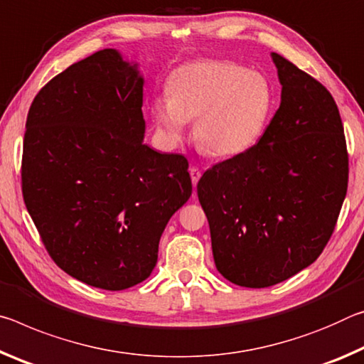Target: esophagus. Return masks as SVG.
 <instances>
[{"mask_svg": "<svg viewBox=\"0 0 364 364\" xmlns=\"http://www.w3.org/2000/svg\"><path fill=\"white\" fill-rule=\"evenodd\" d=\"M190 177H192V183H193V187H195L196 183H198L200 177H201V171L196 168V166H192V168H190Z\"/></svg>", "mask_w": 364, "mask_h": 364, "instance_id": "1", "label": "esophagus"}]
</instances>
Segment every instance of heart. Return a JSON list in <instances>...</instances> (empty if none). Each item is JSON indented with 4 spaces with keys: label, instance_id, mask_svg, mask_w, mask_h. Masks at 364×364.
I'll use <instances>...</instances> for the list:
<instances>
[{
    "label": "heart",
    "instance_id": "1",
    "mask_svg": "<svg viewBox=\"0 0 364 364\" xmlns=\"http://www.w3.org/2000/svg\"><path fill=\"white\" fill-rule=\"evenodd\" d=\"M274 97L264 75L229 61H195L176 69L168 97L156 98L151 114L161 135L178 143L195 119V141L216 158L247 153L263 136Z\"/></svg>",
    "mask_w": 364,
    "mask_h": 364
}]
</instances>
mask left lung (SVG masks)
I'll return each instance as SVG.
<instances>
[{"label":"left lung","mask_w":364,"mask_h":364,"mask_svg":"<svg viewBox=\"0 0 364 364\" xmlns=\"http://www.w3.org/2000/svg\"><path fill=\"white\" fill-rule=\"evenodd\" d=\"M272 59L282 95L263 136L214 164L196 186L218 271L250 289L271 287L318 259L348 187L347 141L332 95L289 59Z\"/></svg>","instance_id":"obj_1"}]
</instances>
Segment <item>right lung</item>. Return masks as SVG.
<instances>
[{"label":"right lung","instance_id":"1","mask_svg":"<svg viewBox=\"0 0 364 364\" xmlns=\"http://www.w3.org/2000/svg\"><path fill=\"white\" fill-rule=\"evenodd\" d=\"M141 105L136 69L101 50L53 77L27 114L23 203L51 259L92 287L145 281L192 195L187 158L141 143Z\"/></svg>","mask_w":364,"mask_h":364}]
</instances>
